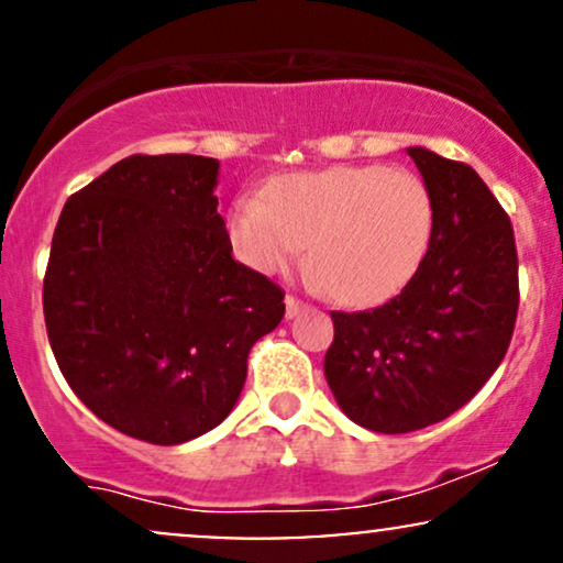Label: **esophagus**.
<instances>
[{
	"label": "esophagus",
	"instance_id": "esophagus-1",
	"mask_svg": "<svg viewBox=\"0 0 563 563\" xmlns=\"http://www.w3.org/2000/svg\"><path fill=\"white\" fill-rule=\"evenodd\" d=\"M303 309H307V303H303L301 299H296L294 294L286 296V314H288V318H296V314L303 312Z\"/></svg>",
	"mask_w": 563,
	"mask_h": 563
}]
</instances>
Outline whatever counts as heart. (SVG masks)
<instances>
[{
    "mask_svg": "<svg viewBox=\"0 0 563 563\" xmlns=\"http://www.w3.org/2000/svg\"><path fill=\"white\" fill-rule=\"evenodd\" d=\"M434 203L421 177L380 164L277 177L230 214L235 254L264 275L283 273L309 243V264L349 307L391 299L421 267Z\"/></svg>",
    "mask_w": 563,
    "mask_h": 563,
    "instance_id": "b5f03b06",
    "label": "heart"
}]
</instances>
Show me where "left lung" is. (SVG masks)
I'll return each instance as SVG.
<instances>
[{"instance_id": "obj_1", "label": "left lung", "mask_w": 563, "mask_h": 563, "mask_svg": "<svg viewBox=\"0 0 563 563\" xmlns=\"http://www.w3.org/2000/svg\"><path fill=\"white\" fill-rule=\"evenodd\" d=\"M434 203L421 267L384 307L331 312L325 378L354 423L410 434L444 421L506 357L519 312L510 219L463 161L407 147Z\"/></svg>"}]
</instances>
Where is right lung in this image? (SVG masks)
<instances>
[{
  "label": "right lung",
  "instance_id": "1",
  "mask_svg": "<svg viewBox=\"0 0 563 563\" xmlns=\"http://www.w3.org/2000/svg\"><path fill=\"white\" fill-rule=\"evenodd\" d=\"M217 158L129 156L63 206L44 273L57 367L100 421L179 444L228 418L286 290L232 260Z\"/></svg>",
  "mask_w": 563,
  "mask_h": 563
}]
</instances>
